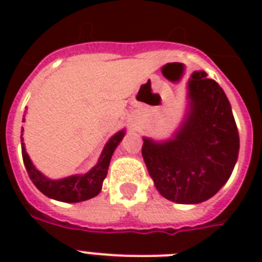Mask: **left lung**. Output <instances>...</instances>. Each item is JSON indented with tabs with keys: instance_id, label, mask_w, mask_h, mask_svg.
<instances>
[{
	"instance_id": "8db88e82",
	"label": "left lung",
	"mask_w": 262,
	"mask_h": 262,
	"mask_svg": "<svg viewBox=\"0 0 262 262\" xmlns=\"http://www.w3.org/2000/svg\"><path fill=\"white\" fill-rule=\"evenodd\" d=\"M189 111L174 137L156 143L144 137L148 172L164 199L178 204L207 201L231 175L239 135L227 96L204 71L187 84Z\"/></svg>"
}]
</instances>
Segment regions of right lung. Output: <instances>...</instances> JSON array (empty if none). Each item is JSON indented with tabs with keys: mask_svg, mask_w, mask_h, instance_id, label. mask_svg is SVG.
Returning <instances> with one entry per match:
<instances>
[{
	"mask_svg": "<svg viewBox=\"0 0 262 262\" xmlns=\"http://www.w3.org/2000/svg\"><path fill=\"white\" fill-rule=\"evenodd\" d=\"M23 130L24 129H21L23 160H24V166L31 181L43 194L57 201H62V203H80V201H85L99 194V191L102 190L103 181L107 175L111 156L125 136V130H119L108 140V143L103 148L102 155L99 158L96 166L91 168L87 174L72 175V177L54 181V179L46 178L42 172L35 168L23 143Z\"/></svg>",
	"mask_w": 262,
	"mask_h": 262,
	"instance_id": "1",
	"label": "right lung"
}]
</instances>
